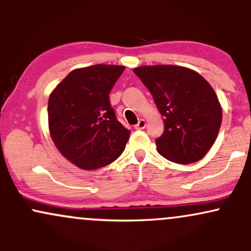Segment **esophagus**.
Wrapping results in <instances>:
<instances>
[{
    "label": "esophagus",
    "mask_w": 251,
    "mask_h": 251,
    "mask_svg": "<svg viewBox=\"0 0 251 251\" xmlns=\"http://www.w3.org/2000/svg\"><path fill=\"white\" fill-rule=\"evenodd\" d=\"M145 127H146V122L144 119H140L139 122H138L137 125L134 126L135 129H144Z\"/></svg>",
    "instance_id": "obj_1"
}]
</instances>
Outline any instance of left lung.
<instances>
[{"mask_svg": "<svg viewBox=\"0 0 251 251\" xmlns=\"http://www.w3.org/2000/svg\"><path fill=\"white\" fill-rule=\"evenodd\" d=\"M133 72L164 117V133L155 139L159 154L177 164L201 160L214 145L222 124L214 88L197 72L180 66H142Z\"/></svg>", "mask_w": 251, "mask_h": 251, "instance_id": "8db88e82", "label": "left lung"}]
</instances>
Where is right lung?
<instances>
[{
  "label": "right lung",
  "instance_id": "1",
  "mask_svg": "<svg viewBox=\"0 0 251 251\" xmlns=\"http://www.w3.org/2000/svg\"><path fill=\"white\" fill-rule=\"evenodd\" d=\"M125 67L94 65L72 71L48 100L50 137L66 159L82 170L113 163L129 131L117 120L109 92Z\"/></svg>",
  "mask_w": 251,
  "mask_h": 251
}]
</instances>
